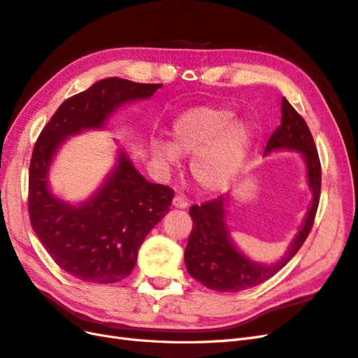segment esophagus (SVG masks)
Instances as JSON below:
<instances>
[{"mask_svg": "<svg viewBox=\"0 0 358 358\" xmlns=\"http://www.w3.org/2000/svg\"><path fill=\"white\" fill-rule=\"evenodd\" d=\"M173 206H175L176 209H187L188 200L183 196H180V194H178V196H175V199H173Z\"/></svg>", "mask_w": 358, "mask_h": 358, "instance_id": "1", "label": "esophagus"}]
</instances>
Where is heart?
<instances>
[{"instance_id": "heart-1", "label": "heart", "mask_w": 358, "mask_h": 358, "mask_svg": "<svg viewBox=\"0 0 358 358\" xmlns=\"http://www.w3.org/2000/svg\"><path fill=\"white\" fill-rule=\"evenodd\" d=\"M255 142L254 127L224 107L200 106L179 115L171 124V140H150V155L175 166L191 155L189 173L209 192L224 189L239 173Z\"/></svg>"}]
</instances>
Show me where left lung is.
<instances>
[{"instance_id":"8db88e82","label":"left lung","mask_w":358,"mask_h":358,"mask_svg":"<svg viewBox=\"0 0 358 358\" xmlns=\"http://www.w3.org/2000/svg\"><path fill=\"white\" fill-rule=\"evenodd\" d=\"M280 125L268 138L264 155L280 150L297 152L306 169V183L312 194L310 206L303 216L297 234L282 257L272 263H259L248 257L231 237L227 218L230 196H221L201 206H192V231L185 249L188 273L215 291L236 292L252 288L275 276L297 254L312 229L321 191V166L309 127L284 96L280 101Z\"/></svg>"}]
</instances>
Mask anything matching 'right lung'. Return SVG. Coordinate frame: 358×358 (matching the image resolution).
<instances>
[{"instance_id":"obj_1","label":"right lung","mask_w":358,"mask_h":358,"mask_svg":"<svg viewBox=\"0 0 358 358\" xmlns=\"http://www.w3.org/2000/svg\"><path fill=\"white\" fill-rule=\"evenodd\" d=\"M161 86L121 78L99 80L59 106L32 150L28 199L32 230L53 262L85 282L113 284L129 276L140 245L169 213L175 192L148 182L119 142L115 166L82 201H66L53 192L50 167L70 137L104 129L121 107L150 99Z\"/></svg>"}]
</instances>
